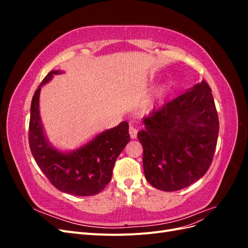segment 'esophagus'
<instances>
[{"label":"esophagus","mask_w":248,"mask_h":248,"mask_svg":"<svg viewBox=\"0 0 248 248\" xmlns=\"http://www.w3.org/2000/svg\"><path fill=\"white\" fill-rule=\"evenodd\" d=\"M129 134H130L131 139H137V136H138L137 128H134L133 126H130L129 127Z\"/></svg>","instance_id":"34e87169"}]
</instances>
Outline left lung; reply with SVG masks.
Instances as JSON below:
<instances>
[{"instance_id":"left-lung-1","label":"left lung","mask_w":248,"mask_h":248,"mask_svg":"<svg viewBox=\"0 0 248 248\" xmlns=\"http://www.w3.org/2000/svg\"><path fill=\"white\" fill-rule=\"evenodd\" d=\"M138 133L144 149L147 181L157 189L177 191L204 176L211 166L219 131L211 89L201 84L153 109Z\"/></svg>"}]
</instances>
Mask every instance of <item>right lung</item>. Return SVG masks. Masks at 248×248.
<instances>
[{
    "label": "right lung",
    "instance_id": "add662e5",
    "mask_svg": "<svg viewBox=\"0 0 248 248\" xmlns=\"http://www.w3.org/2000/svg\"><path fill=\"white\" fill-rule=\"evenodd\" d=\"M58 73L57 70L48 72L34 93L29 124L30 149L36 163L57 189L79 197L95 196L111 180L118 156L130 140L129 126L121 122L72 153H61L51 148L40 121L39 94L41 87Z\"/></svg>",
    "mask_w": 248,
    "mask_h": 248
}]
</instances>
